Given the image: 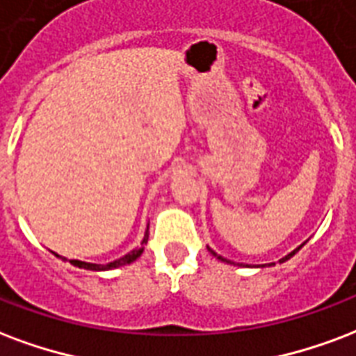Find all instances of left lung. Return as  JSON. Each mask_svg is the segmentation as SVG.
<instances>
[{
  "mask_svg": "<svg viewBox=\"0 0 356 356\" xmlns=\"http://www.w3.org/2000/svg\"><path fill=\"white\" fill-rule=\"evenodd\" d=\"M300 247H302V245H300ZM300 247H298V249H294V251H292V252H289V254H286L285 259H281V262H285V260H289V259H291L292 254H296V252H298V251H300ZM209 252H211L213 257H217V259H218V260H222V262H228V260H225V259H222V257H218L217 252L213 251V249H209ZM230 264H232V262H230Z\"/></svg>",
  "mask_w": 356,
  "mask_h": 356,
  "instance_id": "left-lung-1",
  "label": "left lung"
}]
</instances>
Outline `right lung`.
<instances>
[{"mask_svg":"<svg viewBox=\"0 0 356 356\" xmlns=\"http://www.w3.org/2000/svg\"><path fill=\"white\" fill-rule=\"evenodd\" d=\"M147 239H149V230L145 232V238H143V241H141V245L147 243ZM141 252H143V247H139V249H134V251H131V252L124 254L122 259L115 260V262H109V264H90V262H83V260H70V262L73 266H77V268H84V270L104 272V270H113V268H120V266L130 264V262H134V260L141 257ZM56 257H58V254H56Z\"/></svg>","mask_w":356,"mask_h":356,"instance_id":"1","label":"right lung"}]
</instances>
